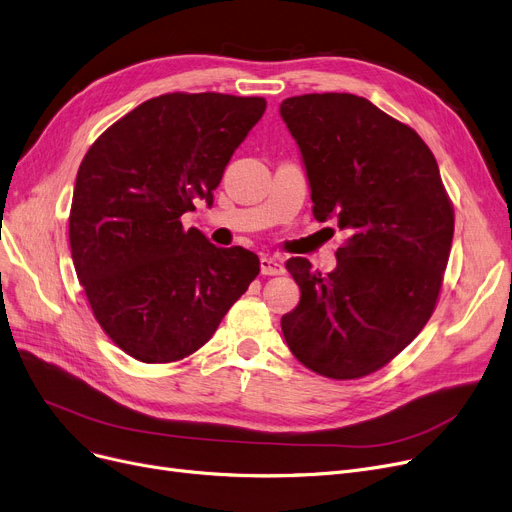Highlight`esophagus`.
Masks as SVG:
<instances>
[{
	"label": "esophagus",
	"mask_w": 512,
	"mask_h": 512,
	"mask_svg": "<svg viewBox=\"0 0 512 512\" xmlns=\"http://www.w3.org/2000/svg\"><path fill=\"white\" fill-rule=\"evenodd\" d=\"M261 274L263 276H280L284 274V263L276 257H261Z\"/></svg>",
	"instance_id": "34e87169"
}]
</instances>
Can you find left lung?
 <instances>
[{"label": "left lung", "mask_w": 512, "mask_h": 512, "mask_svg": "<svg viewBox=\"0 0 512 512\" xmlns=\"http://www.w3.org/2000/svg\"><path fill=\"white\" fill-rule=\"evenodd\" d=\"M280 117L295 138L318 221L349 232L337 268L286 270L301 288L282 316L295 358L335 381L389 364L429 322L446 272L454 209L437 161L418 133L353 94L286 98Z\"/></svg>", "instance_id": "obj_1"}]
</instances>
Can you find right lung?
<instances>
[{
    "instance_id": "right-lung-1",
    "label": "right lung",
    "mask_w": 512,
    "mask_h": 512,
    "mask_svg": "<svg viewBox=\"0 0 512 512\" xmlns=\"http://www.w3.org/2000/svg\"><path fill=\"white\" fill-rule=\"evenodd\" d=\"M265 113L263 98L163 94L110 125L77 171L69 238L77 278L106 335L146 364L188 358L259 274L180 217L213 190Z\"/></svg>"
}]
</instances>
